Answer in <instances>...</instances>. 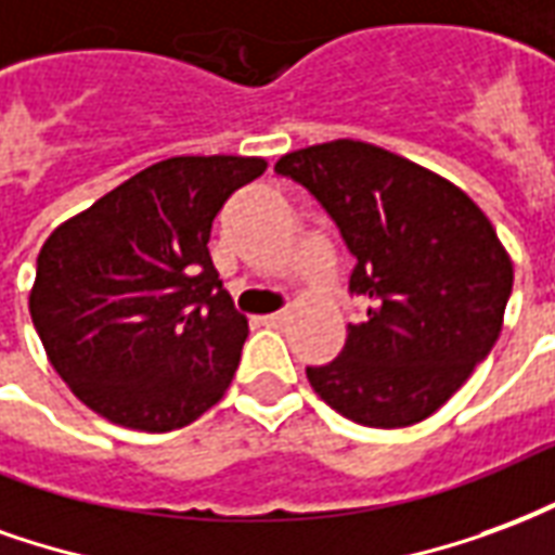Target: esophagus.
Here are the masks:
<instances>
[{"label": "esophagus", "mask_w": 555, "mask_h": 555, "mask_svg": "<svg viewBox=\"0 0 555 555\" xmlns=\"http://www.w3.org/2000/svg\"><path fill=\"white\" fill-rule=\"evenodd\" d=\"M286 313H269V317H262V325H269V327H281L283 322H286Z\"/></svg>", "instance_id": "obj_1"}]
</instances>
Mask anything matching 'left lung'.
Instances as JSON below:
<instances>
[{
    "instance_id": "1",
    "label": "left lung",
    "mask_w": 555,
    "mask_h": 555,
    "mask_svg": "<svg viewBox=\"0 0 555 555\" xmlns=\"http://www.w3.org/2000/svg\"><path fill=\"white\" fill-rule=\"evenodd\" d=\"M325 206L354 254L349 289L366 317L310 387L351 423L414 426L438 411L503 331L512 257L459 185L366 141L337 139L278 159Z\"/></svg>"
}]
</instances>
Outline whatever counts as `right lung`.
<instances>
[{
	"mask_svg": "<svg viewBox=\"0 0 555 555\" xmlns=\"http://www.w3.org/2000/svg\"><path fill=\"white\" fill-rule=\"evenodd\" d=\"M260 156H173L52 230L28 313L76 399L135 431L194 423L228 393L248 319L209 257L228 197Z\"/></svg>",
	"mask_w": 555,
	"mask_h": 555,
	"instance_id": "right-lung-1",
	"label": "right lung"
}]
</instances>
